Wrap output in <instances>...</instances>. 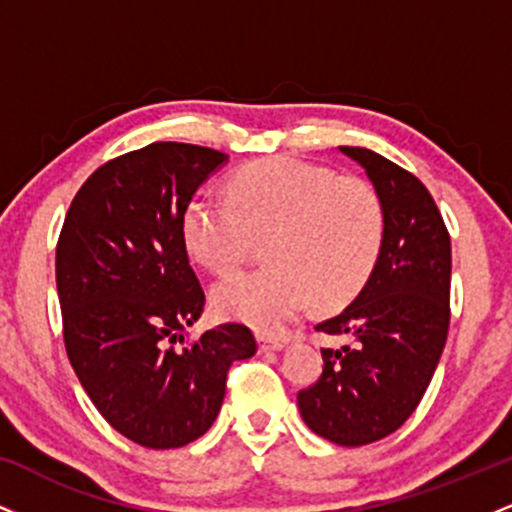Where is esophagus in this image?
Here are the masks:
<instances>
[{
    "label": "esophagus",
    "mask_w": 512,
    "mask_h": 512,
    "mask_svg": "<svg viewBox=\"0 0 512 512\" xmlns=\"http://www.w3.org/2000/svg\"><path fill=\"white\" fill-rule=\"evenodd\" d=\"M257 342H260V351H281V349H284V342H281V339L267 337V334H257Z\"/></svg>",
    "instance_id": "34e87169"
}]
</instances>
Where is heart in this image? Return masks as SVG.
Listing matches in <instances>:
<instances>
[{
  "mask_svg": "<svg viewBox=\"0 0 512 512\" xmlns=\"http://www.w3.org/2000/svg\"><path fill=\"white\" fill-rule=\"evenodd\" d=\"M182 243L214 274H231L269 240V267L221 281L211 305L223 320L281 332L310 305L342 308L383 257L387 209L373 182L293 156L245 163L226 195L190 197Z\"/></svg>",
  "mask_w": 512,
  "mask_h": 512,
  "instance_id": "obj_1",
  "label": "heart"
}]
</instances>
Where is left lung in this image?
<instances>
[{"mask_svg": "<svg viewBox=\"0 0 512 512\" xmlns=\"http://www.w3.org/2000/svg\"><path fill=\"white\" fill-rule=\"evenodd\" d=\"M339 151L366 170L387 209L383 257L363 291L317 332L346 339L322 349V375L298 392L303 421L344 448L375 443L414 414L450 327V233L416 175L361 146Z\"/></svg>", "mask_w": 512, "mask_h": 512, "instance_id": "obj_1", "label": "left lung"}]
</instances>
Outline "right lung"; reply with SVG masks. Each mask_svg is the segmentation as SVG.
<instances>
[{
  "label": "right lung",
  "instance_id": "obj_1",
  "mask_svg": "<svg viewBox=\"0 0 512 512\" xmlns=\"http://www.w3.org/2000/svg\"><path fill=\"white\" fill-rule=\"evenodd\" d=\"M226 158L180 142L117 156L81 185L57 240L69 363L103 419L144 448L204 436L228 368L257 351L238 322L185 342L204 291L182 243V209Z\"/></svg>",
  "mask_w": 512,
  "mask_h": 512
}]
</instances>
